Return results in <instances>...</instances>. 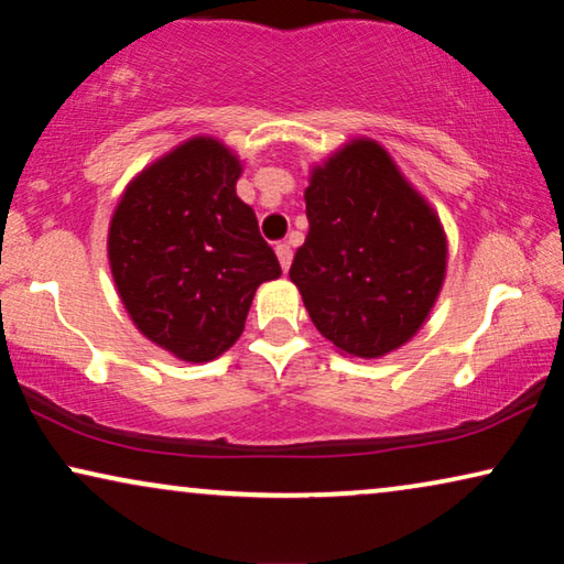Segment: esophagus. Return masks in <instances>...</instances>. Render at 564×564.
<instances>
[{
  "mask_svg": "<svg viewBox=\"0 0 564 564\" xmlns=\"http://www.w3.org/2000/svg\"><path fill=\"white\" fill-rule=\"evenodd\" d=\"M274 251H276V259H280L282 269H284V272H288L290 264H292V249H290V243H276Z\"/></svg>",
  "mask_w": 564,
  "mask_h": 564,
  "instance_id": "34e87169",
  "label": "esophagus"
}]
</instances>
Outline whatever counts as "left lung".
I'll list each match as a JSON object with an SVG mask.
<instances>
[{"instance_id":"left-lung-1","label":"left lung","mask_w":564,"mask_h":564,"mask_svg":"<svg viewBox=\"0 0 564 564\" xmlns=\"http://www.w3.org/2000/svg\"><path fill=\"white\" fill-rule=\"evenodd\" d=\"M290 267L311 321L341 354L377 359L419 334L446 276L442 220L372 138L313 166Z\"/></svg>"}]
</instances>
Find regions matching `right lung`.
<instances>
[{
  "instance_id": "1",
  "label": "right lung",
  "mask_w": 564,
  "mask_h": 564,
  "mask_svg": "<svg viewBox=\"0 0 564 564\" xmlns=\"http://www.w3.org/2000/svg\"><path fill=\"white\" fill-rule=\"evenodd\" d=\"M241 172L226 143L195 135L145 166L110 220L107 257L130 321L192 365L228 351L259 284L282 274L236 195Z\"/></svg>"
}]
</instances>
